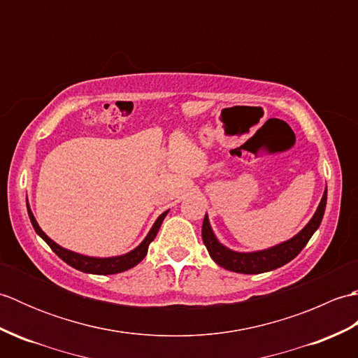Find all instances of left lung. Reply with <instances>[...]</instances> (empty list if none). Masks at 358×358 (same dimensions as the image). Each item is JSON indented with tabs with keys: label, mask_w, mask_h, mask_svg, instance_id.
<instances>
[{
	"label": "left lung",
	"mask_w": 358,
	"mask_h": 358,
	"mask_svg": "<svg viewBox=\"0 0 358 358\" xmlns=\"http://www.w3.org/2000/svg\"><path fill=\"white\" fill-rule=\"evenodd\" d=\"M326 195H328V191H324L317 212L314 214L313 220L306 224L305 229L300 234H296L294 238L281 243L278 246L249 254L234 252V250L224 248L217 241L214 232L210 229L208 215H204L201 227V237L204 246H206L212 260L227 271L240 273H262L277 269L280 266L294 260V258L301 252V249L308 245V241L313 237L314 232L318 229L326 209Z\"/></svg>",
	"instance_id": "8db88e82"
}]
</instances>
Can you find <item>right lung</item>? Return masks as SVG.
<instances>
[{"instance_id": "obj_1", "label": "right lung", "mask_w": 358, "mask_h": 358, "mask_svg": "<svg viewBox=\"0 0 358 358\" xmlns=\"http://www.w3.org/2000/svg\"><path fill=\"white\" fill-rule=\"evenodd\" d=\"M27 212H29L30 223H32L35 232L40 235V237L45 243H48L53 252H55L59 258H62L63 262H66L67 264L72 266V268H75V269L83 271V272H87V273H96V275H110V273L123 272V271L131 269V268H134V266L138 264L143 260V258L146 257L150 241L157 237L159 226H162L163 220H164V217L167 214V212H164V214H162V215L157 218V222H155L154 226H152V229L148 234V237L144 238V241L141 243V245L136 248V249H134L132 252H129L126 255H120V257H112V258H92V257H85V255L71 252V250H67V249H64L62 246H58L55 241H52L48 237V235H45L40 229V226H38L34 214L29 209V204H27Z\"/></svg>"}]
</instances>
